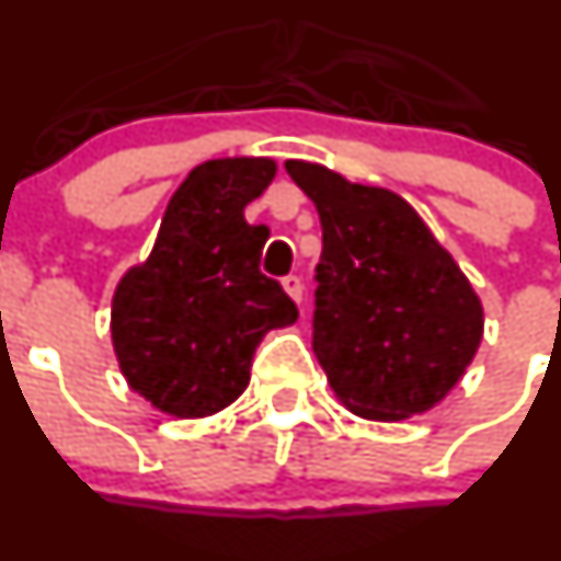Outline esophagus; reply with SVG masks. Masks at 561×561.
<instances>
[{
  "label": "esophagus",
  "mask_w": 561,
  "mask_h": 561,
  "mask_svg": "<svg viewBox=\"0 0 561 561\" xmlns=\"http://www.w3.org/2000/svg\"><path fill=\"white\" fill-rule=\"evenodd\" d=\"M280 283H283V288H286V294L294 299V302H299V299H302V280H299L297 275H286V278H283Z\"/></svg>",
  "instance_id": "1"
}]
</instances>
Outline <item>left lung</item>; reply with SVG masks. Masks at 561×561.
<instances>
[{"instance_id": "obj_1", "label": "left lung", "mask_w": 561, "mask_h": 561, "mask_svg": "<svg viewBox=\"0 0 561 561\" xmlns=\"http://www.w3.org/2000/svg\"><path fill=\"white\" fill-rule=\"evenodd\" d=\"M319 209L313 352L335 396L368 420L442 401L474 357L482 305L467 275L398 193L286 160Z\"/></svg>"}]
</instances>
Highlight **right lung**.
Segmentation results:
<instances>
[{"instance_id":"add662e5","label":"right lung","mask_w":561,"mask_h":561,"mask_svg":"<svg viewBox=\"0 0 561 561\" xmlns=\"http://www.w3.org/2000/svg\"><path fill=\"white\" fill-rule=\"evenodd\" d=\"M273 176L267 158L196 165L171 196L149 259L116 286V359L160 412L207 417L234 403L262 337L297 321L291 297L259 270L270 229L245 220Z\"/></svg>"}]
</instances>
